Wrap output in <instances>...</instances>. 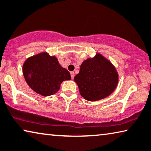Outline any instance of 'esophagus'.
I'll return each instance as SVG.
<instances>
[{
    "label": "esophagus",
    "mask_w": 151,
    "mask_h": 151,
    "mask_svg": "<svg viewBox=\"0 0 151 151\" xmlns=\"http://www.w3.org/2000/svg\"><path fill=\"white\" fill-rule=\"evenodd\" d=\"M70 73H71V79H73V78H74V76H75V75H74V72L71 71Z\"/></svg>",
    "instance_id": "1"
}]
</instances>
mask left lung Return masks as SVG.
Masks as SVG:
<instances>
[{
  "label": "left lung",
  "instance_id": "left-lung-1",
  "mask_svg": "<svg viewBox=\"0 0 151 151\" xmlns=\"http://www.w3.org/2000/svg\"><path fill=\"white\" fill-rule=\"evenodd\" d=\"M117 71L110 61L100 54L82 63L79 73L74 78L80 95L95 101L110 95L118 84Z\"/></svg>",
  "mask_w": 151,
  "mask_h": 151
}]
</instances>
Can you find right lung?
<instances>
[{"instance_id": "obj_1", "label": "right lung", "mask_w": 151, "mask_h": 151, "mask_svg": "<svg viewBox=\"0 0 151 151\" xmlns=\"http://www.w3.org/2000/svg\"><path fill=\"white\" fill-rule=\"evenodd\" d=\"M22 71L28 86L43 96L56 93L63 81L71 79L69 72L60 66L57 58L46 52L28 58Z\"/></svg>"}]
</instances>
